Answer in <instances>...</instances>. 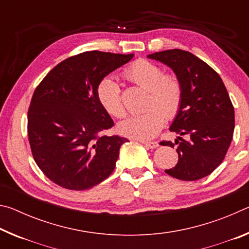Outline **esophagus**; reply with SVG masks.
Instances as JSON below:
<instances>
[{"label": "esophagus", "mask_w": 249, "mask_h": 249, "mask_svg": "<svg viewBox=\"0 0 249 249\" xmlns=\"http://www.w3.org/2000/svg\"><path fill=\"white\" fill-rule=\"evenodd\" d=\"M142 144H144L146 147H148V148H151V149L157 148V147L159 146V144H158L157 142H144V141H142Z\"/></svg>", "instance_id": "obj_1"}]
</instances>
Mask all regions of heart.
I'll list each match as a JSON object with an SVG mask.
<instances>
[{
	"label": "heart",
	"mask_w": 249,
	"mask_h": 249,
	"mask_svg": "<svg viewBox=\"0 0 249 249\" xmlns=\"http://www.w3.org/2000/svg\"><path fill=\"white\" fill-rule=\"evenodd\" d=\"M125 77L149 92L142 114L129 115L119 124V132L135 140L154 138L165 124V117L172 120L178 115L183 100V87L174 73H165L161 67L145 59L134 61L125 70ZM96 99L108 115L116 119L126 113L121 89L114 80L104 78L96 87Z\"/></svg>",
	"instance_id": "obj_1"
}]
</instances>
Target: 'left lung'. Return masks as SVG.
Here are the masks:
<instances>
[{
    "label": "left lung",
    "mask_w": 249,
    "mask_h": 249,
    "mask_svg": "<svg viewBox=\"0 0 249 249\" xmlns=\"http://www.w3.org/2000/svg\"><path fill=\"white\" fill-rule=\"evenodd\" d=\"M148 58L170 67L183 87L182 104L170 126L179 135L175 142L179 160L165 172L184 181L204 178L221 165L233 138L234 107L224 83L215 70L185 50H163Z\"/></svg>",
    "instance_id": "1"
}]
</instances>
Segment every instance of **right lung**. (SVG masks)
I'll list each match as a JSON object with an SVG mask.
<instances>
[{
    "instance_id": "add662e5",
    "label": "right lung",
    "mask_w": 249,
    "mask_h": 249,
    "mask_svg": "<svg viewBox=\"0 0 249 249\" xmlns=\"http://www.w3.org/2000/svg\"><path fill=\"white\" fill-rule=\"evenodd\" d=\"M134 54L99 50L58 64L34 91L27 133L37 166L68 190H87L112 174L127 138L104 132L114 122L96 99V87Z\"/></svg>"
}]
</instances>
